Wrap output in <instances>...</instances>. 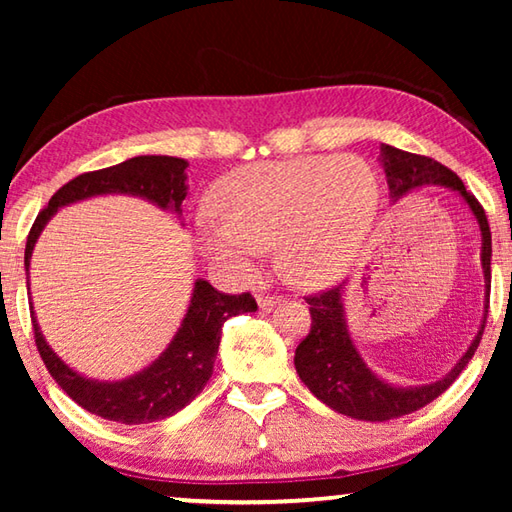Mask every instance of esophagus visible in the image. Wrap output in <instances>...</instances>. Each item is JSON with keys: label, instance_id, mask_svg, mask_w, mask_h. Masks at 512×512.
Wrapping results in <instances>:
<instances>
[{"label": "esophagus", "instance_id": "obj_1", "mask_svg": "<svg viewBox=\"0 0 512 512\" xmlns=\"http://www.w3.org/2000/svg\"><path fill=\"white\" fill-rule=\"evenodd\" d=\"M280 300H282L280 296H268V293H259V296H257V305L262 307V309H273Z\"/></svg>", "mask_w": 512, "mask_h": 512}]
</instances>
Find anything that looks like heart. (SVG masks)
<instances>
[{"label":"heart","mask_w":512,"mask_h":512,"mask_svg":"<svg viewBox=\"0 0 512 512\" xmlns=\"http://www.w3.org/2000/svg\"><path fill=\"white\" fill-rule=\"evenodd\" d=\"M214 219L196 223L203 253L250 277L264 250L300 287H325L352 268L379 210L375 169L359 155H302L248 164L214 189Z\"/></svg>","instance_id":"1"}]
</instances>
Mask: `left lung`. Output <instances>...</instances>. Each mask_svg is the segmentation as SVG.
Here are the masks:
<instances>
[{
	"mask_svg": "<svg viewBox=\"0 0 512 512\" xmlns=\"http://www.w3.org/2000/svg\"><path fill=\"white\" fill-rule=\"evenodd\" d=\"M381 162H384L388 187L391 196L400 198L406 192L422 185H447L456 189L465 198V203L472 207L476 221L481 225L483 235V273L490 291V259H492V237L488 216L483 205L476 201L472 192H467L463 180L456 176L445 164L436 162L427 155H415L409 151H400L395 146L381 144ZM343 287H332L318 291L314 296H307L311 327L309 334L300 341L296 348V370L311 393L329 409L339 411L350 418L366 422H386L393 418H402L413 411L422 409L429 402L443 395L463 368L474 357L479 348L485 320H488V305H485L483 325L472 341L470 350L463 354V359L456 363V368L440 381H433L429 386L418 388H395L372 375L370 368L363 363L361 354L354 348L348 334V325L343 318Z\"/></svg>",
	"mask_w": 512,
	"mask_h": 512,
	"instance_id": "8db88e82",
	"label": "left lung"
}]
</instances>
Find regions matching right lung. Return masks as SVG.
<instances>
[{
  "instance_id": "1",
  "label": "right lung",
  "mask_w": 512,
  "mask_h": 512,
  "mask_svg": "<svg viewBox=\"0 0 512 512\" xmlns=\"http://www.w3.org/2000/svg\"><path fill=\"white\" fill-rule=\"evenodd\" d=\"M185 169L187 162L180 158L137 155V158L115 164V167L88 171L69 180L67 185L60 187L49 198V205L36 216V221L31 225L27 250H24L27 271L31 250L36 246L40 230L45 228V223L58 207L97 194L119 192L144 196L155 205L180 214V205H183L187 196ZM255 309L257 302L250 293L232 296V293L216 291L210 282L198 280L194 284V296L192 302H189L183 327L173 336V341L162 352V357L155 359L140 375L115 381V384H99V381H90L76 375L74 370H69L56 357L54 350L49 348L45 336L40 334L36 316H33V307L31 323L33 339H36L38 352L42 361H45L49 375L56 379V384L76 404L112 422L146 424L164 420L180 409H185L203 391V386L212 377L223 323L232 316Z\"/></svg>"
}]
</instances>
